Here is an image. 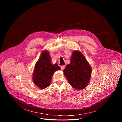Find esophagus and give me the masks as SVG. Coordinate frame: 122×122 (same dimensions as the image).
I'll list each match as a JSON object with an SVG mask.
<instances>
[{
	"mask_svg": "<svg viewBox=\"0 0 122 122\" xmlns=\"http://www.w3.org/2000/svg\"><path fill=\"white\" fill-rule=\"evenodd\" d=\"M60 67H61V70H63L64 69H65V66H61Z\"/></svg>",
	"mask_w": 122,
	"mask_h": 122,
	"instance_id": "obj_1",
	"label": "esophagus"
}]
</instances>
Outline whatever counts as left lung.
Masks as SVG:
<instances>
[{"label": "left lung", "instance_id": "8db88e82", "mask_svg": "<svg viewBox=\"0 0 122 122\" xmlns=\"http://www.w3.org/2000/svg\"><path fill=\"white\" fill-rule=\"evenodd\" d=\"M70 60V63L64 70V74L70 85L75 89L81 90L88 84L92 68L80 51H73Z\"/></svg>", "mask_w": 122, "mask_h": 122}]
</instances>
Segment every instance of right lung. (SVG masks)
Segmentation results:
<instances>
[{
	"label": "right lung",
	"mask_w": 122,
	"mask_h": 122,
	"mask_svg": "<svg viewBox=\"0 0 122 122\" xmlns=\"http://www.w3.org/2000/svg\"><path fill=\"white\" fill-rule=\"evenodd\" d=\"M60 69L57 64L51 63L49 51H43L35 66L33 76L34 84L41 89L46 88L50 84L54 73Z\"/></svg>",
	"instance_id": "obj_1"
}]
</instances>
